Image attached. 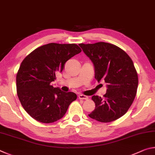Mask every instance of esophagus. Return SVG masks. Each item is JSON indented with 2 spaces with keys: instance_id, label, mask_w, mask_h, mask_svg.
I'll use <instances>...</instances> for the list:
<instances>
[{
  "instance_id": "obj_1",
  "label": "esophagus",
  "mask_w": 155,
  "mask_h": 155,
  "mask_svg": "<svg viewBox=\"0 0 155 155\" xmlns=\"http://www.w3.org/2000/svg\"><path fill=\"white\" fill-rule=\"evenodd\" d=\"M78 97V98L81 100H87L88 99V96H85V95H83V94H79Z\"/></svg>"
}]
</instances>
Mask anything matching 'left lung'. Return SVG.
Here are the masks:
<instances>
[{"label": "left lung", "mask_w": 155, "mask_h": 155, "mask_svg": "<svg viewBox=\"0 0 155 155\" xmlns=\"http://www.w3.org/2000/svg\"><path fill=\"white\" fill-rule=\"evenodd\" d=\"M78 45L92 61L96 79L107 83L104 98L91 97L96 107L89 116L101 122L120 118L127 112L137 94L138 76L132 59L122 49L109 43Z\"/></svg>", "instance_id": "left-lung-1"}]
</instances>
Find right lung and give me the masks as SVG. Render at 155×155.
I'll return each mask as SVG.
<instances>
[{
    "mask_svg": "<svg viewBox=\"0 0 155 155\" xmlns=\"http://www.w3.org/2000/svg\"><path fill=\"white\" fill-rule=\"evenodd\" d=\"M81 49L75 44L50 43L34 50L21 63L16 75L18 98L33 119L42 123L56 122L64 117L74 92H64L51 85L64 64Z\"/></svg>",
    "mask_w": 155,
    "mask_h": 155,
    "instance_id": "obj_1",
    "label": "right lung"
}]
</instances>
